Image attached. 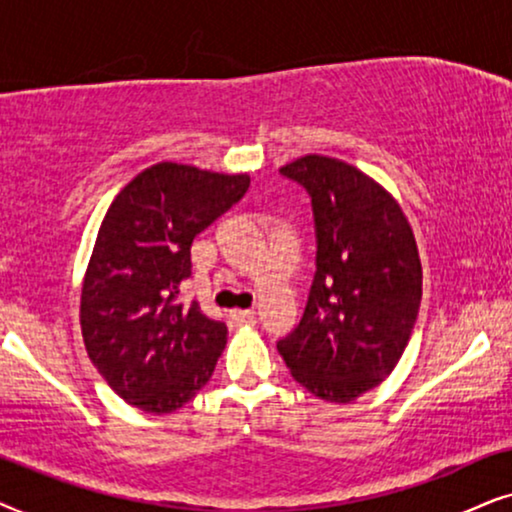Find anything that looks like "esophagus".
Segmentation results:
<instances>
[{
  "instance_id": "34e87169",
  "label": "esophagus",
  "mask_w": 512,
  "mask_h": 512,
  "mask_svg": "<svg viewBox=\"0 0 512 512\" xmlns=\"http://www.w3.org/2000/svg\"><path fill=\"white\" fill-rule=\"evenodd\" d=\"M257 320L255 311L250 309H234L231 311V323L234 325H252Z\"/></svg>"
}]
</instances>
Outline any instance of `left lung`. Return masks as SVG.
Returning a JSON list of instances; mask_svg holds the SVG:
<instances>
[{
	"instance_id": "left-lung-1",
	"label": "left lung",
	"mask_w": 512,
	"mask_h": 512,
	"mask_svg": "<svg viewBox=\"0 0 512 512\" xmlns=\"http://www.w3.org/2000/svg\"><path fill=\"white\" fill-rule=\"evenodd\" d=\"M281 173L311 196L316 276L299 325L278 342L290 374L351 403L398 365L421 304V262L403 208L349 163L306 154Z\"/></svg>"
}]
</instances>
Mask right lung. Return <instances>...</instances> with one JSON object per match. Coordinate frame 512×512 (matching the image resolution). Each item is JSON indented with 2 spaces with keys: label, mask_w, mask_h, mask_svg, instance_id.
I'll return each instance as SVG.
<instances>
[{
  "label": "right lung",
  "mask_w": 512,
  "mask_h": 512,
  "mask_svg": "<svg viewBox=\"0 0 512 512\" xmlns=\"http://www.w3.org/2000/svg\"><path fill=\"white\" fill-rule=\"evenodd\" d=\"M250 177L156 163L107 208L81 285L88 358L128 405L170 414L213 377L227 325L180 299L196 234L243 199Z\"/></svg>",
  "instance_id": "right-lung-1"
}]
</instances>
